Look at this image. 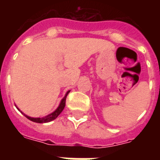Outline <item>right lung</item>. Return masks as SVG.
Wrapping results in <instances>:
<instances>
[{
	"instance_id": "add662e5",
	"label": "right lung",
	"mask_w": 160,
	"mask_h": 160,
	"mask_svg": "<svg viewBox=\"0 0 160 160\" xmlns=\"http://www.w3.org/2000/svg\"><path fill=\"white\" fill-rule=\"evenodd\" d=\"M70 90H68L67 92H66V94H65V95L64 96V98H63L62 100H61V101H60V105H59V106L57 107V109H55V111L52 112L51 114H48V115H46V116L45 117H41V118H33V117H31V116H28V115H26V114H25L22 111H21L20 110V109L19 108H17L18 109L19 111L21 112V114H23L28 119H30V120H31V121L33 122H36V123H48V122H51L52 121V120H54V119H55L56 118L58 117V115L61 113V112L63 111V109H64V108H65V100H66V96L68 95V94L70 93Z\"/></svg>"
}]
</instances>
